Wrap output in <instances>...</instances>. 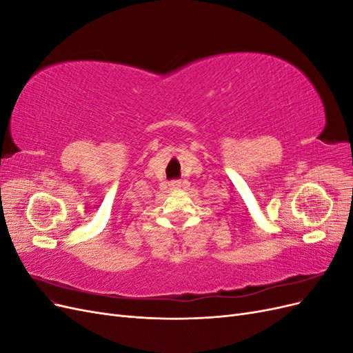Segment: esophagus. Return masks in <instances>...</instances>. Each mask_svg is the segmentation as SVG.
<instances>
[{
  "mask_svg": "<svg viewBox=\"0 0 353 353\" xmlns=\"http://www.w3.org/2000/svg\"><path fill=\"white\" fill-rule=\"evenodd\" d=\"M169 187H170V190H178V188L183 187V183H181V181H178V179H174V181H170V183H169Z\"/></svg>",
  "mask_w": 353,
  "mask_h": 353,
  "instance_id": "obj_1",
  "label": "esophagus"
}]
</instances>
